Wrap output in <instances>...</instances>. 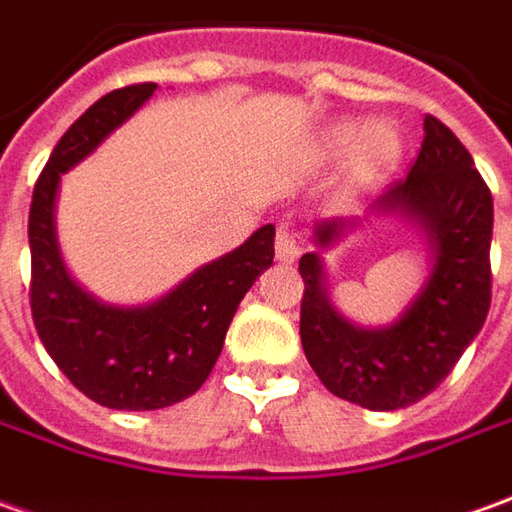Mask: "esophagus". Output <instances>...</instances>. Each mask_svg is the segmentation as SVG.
I'll return each mask as SVG.
<instances>
[{
	"label": "esophagus",
	"instance_id": "esophagus-1",
	"mask_svg": "<svg viewBox=\"0 0 512 512\" xmlns=\"http://www.w3.org/2000/svg\"><path fill=\"white\" fill-rule=\"evenodd\" d=\"M274 255L280 263L285 266H291V263H297V257L302 255V246L300 238H297V232L283 224V227L277 229V238H274Z\"/></svg>",
	"mask_w": 512,
	"mask_h": 512
}]
</instances>
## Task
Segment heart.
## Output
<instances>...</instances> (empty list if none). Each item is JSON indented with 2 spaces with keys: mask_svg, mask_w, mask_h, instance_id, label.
Instances as JSON below:
<instances>
[{
  "mask_svg": "<svg viewBox=\"0 0 512 512\" xmlns=\"http://www.w3.org/2000/svg\"><path fill=\"white\" fill-rule=\"evenodd\" d=\"M342 160L339 184L344 193H364L389 179L403 159V137L389 120H336L325 125L311 148V162L328 165Z\"/></svg>",
  "mask_w": 512,
  "mask_h": 512,
  "instance_id": "1",
  "label": "heart"
}]
</instances>
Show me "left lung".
<instances>
[{
	"mask_svg": "<svg viewBox=\"0 0 512 512\" xmlns=\"http://www.w3.org/2000/svg\"><path fill=\"white\" fill-rule=\"evenodd\" d=\"M423 145L403 182L375 198L367 215L314 224V252L300 257L305 283L302 350L319 381L344 401L395 412L440 387L490 308L493 198L474 159L437 117L423 120ZM373 217L415 226L430 246V274L389 326L350 323L329 302L324 252Z\"/></svg>",
	"mask_w": 512,
	"mask_h": 512,
	"instance_id": "left-lung-1",
	"label": "left lung"
}]
</instances>
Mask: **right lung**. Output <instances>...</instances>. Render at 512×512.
Wrapping results in <instances>:
<instances>
[{"label":"right lung","instance_id":"obj_1","mask_svg":"<svg viewBox=\"0 0 512 512\" xmlns=\"http://www.w3.org/2000/svg\"><path fill=\"white\" fill-rule=\"evenodd\" d=\"M154 89L156 83L114 89L69 125L33 190L27 227L30 308L41 342L86 398L123 412L165 409L207 381L238 305L274 260V227L266 224L142 305L97 300L69 274L55 227L61 176L95 154Z\"/></svg>","mask_w":512,"mask_h":512}]
</instances>
